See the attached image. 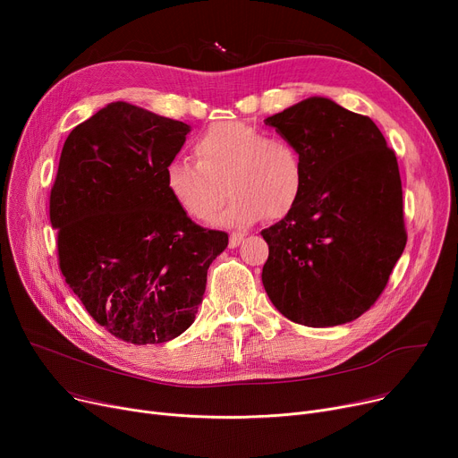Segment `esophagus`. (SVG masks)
Returning <instances> with one entry per match:
<instances>
[{
    "mask_svg": "<svg viewBox=\"0 0 458 458\" xmlns=\"http://www.w3.org/2000/svg\"><path fill=\"white\" fill-rule=\"evenodd\" d=\"M242 242H243V235L242 233H232L230 239H228V245H230V249H235Z\"/></svg>",
    "mask_w": 458,
    "mask_h": 458,
    "instance_id": "34e87169",
    "label": "esophagus"
}]
</instances>
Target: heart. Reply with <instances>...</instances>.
<instances>
[{
	"label": "heart",
	"mask_w": 458,
	"mask_h": 458,
	"mask_svg": "<svg viewBox=\"0 0 458 458\" xmlns=\"http://www.w3.org/2000/svg\"><path fill=\"white\" fill-rule=\"evenodd\" d=\"M192 156L195 161L178 157L165 166L168 197L192 221H209L225 191L230 200L215 223L230 228L250 226L263 216L280 221L302 197L301 152L292 140L258 126L237 120L211 124L192 140Z\"/></svg>",
	"instance_id": "b5f03b06"
}]
</instances>
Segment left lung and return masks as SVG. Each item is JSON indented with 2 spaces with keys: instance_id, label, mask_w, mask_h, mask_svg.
<instances>
[{
  "instance_id": "1",
  "label": "left lung",
  "mask_w": 458,
  "mask_h": 458,
  "mask_svg": "<svg viewBox=\"0 0 458 458\" xmlns=\"http://www.w3.org/2000/svg\"><path fill=\"white\" fill-rule=\"evenodd\" d=\"M266 124L295 144L306 178L295 209L261 232L263 287L293 323L354 321L377 302L406 245L397 157L369 116L319 96Z\"/></svg>"
}]
</instances>
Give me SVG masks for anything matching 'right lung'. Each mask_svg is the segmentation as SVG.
I'll list each match as a JSON object with an SVG mask.
<instances>
[{
	"label": "right lung",
	"mask_w": 458,
	"mask_h": 458,
	"mask_svg": "<svg viewBox=\"0 0 458 458\" xmlns=\"http://www.w3.org/2000/svg\"><path fill=\"white\" fill-rule=\"evenodd\" d=\"M191 128L114 102L70 131L50 195L59 269L90 318L133 345L165 344L199 311L228 233L192 223L165 189Z\"/></svg>",
	"instance_id": "right-lung-1"
}]
</instances>
